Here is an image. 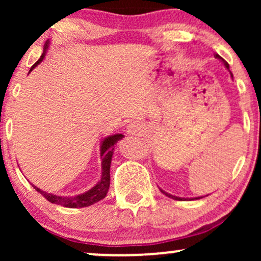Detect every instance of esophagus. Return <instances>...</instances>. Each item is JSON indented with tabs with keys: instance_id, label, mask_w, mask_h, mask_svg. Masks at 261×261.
<instances>
[{
	"instance_id": "34e87169",
	"label": "esophagus",
	"mask_w": 261,
	"mask_h": 261,
	"mask_svg": "<svg viewBox=\"0 0 261 261\" xmlns=\"http://www.w3.org/2000/svg\"><path fill=\"white\" fill-rule=\"evenodd\" d=\"M143 130V126L140 124V122H131V124L127 125V134L130 135H136V134H140L141 131Z\"/></svg>"
}]
</instances>
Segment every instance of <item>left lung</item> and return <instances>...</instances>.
<instances>
[{"instance_id":"obj_1","label":"left lung","mask_w":261,"mask_h":261,"mask_svg":"<svg viewBox=\"0 0 261 261\" xmlns=\"http://www.w3.org/2000/svg\"><path fill=\"white\" fill-rule=\"evenodd\" d=\"M215 58L220 59V60H221V61H222V62H223V64H224V66H226V67H227V68H228V70H229V65H228V62H227V61H226V60H223L222 58H221V56H220V55H218V54H215ZM160 190H161V193H163V194H164V195H166V196H168V197H172V199H174V200H179V201H180V200H184V199H182V197H176V196H173V195H170V194H168V193H166V191H163V190H162V189H160ZM196 199H200V197H196Z\"/></svg>"}]
</instances>
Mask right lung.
I'll return each instance as SVG.
<instances>
[{
    "label": "right lung",
    "mask_w": 261,
    "mask_h": 261,
    "mask_svg": "<svg viewBox=\"0 0 261 261\" xmlns=\"http://www.w3.org/2000/svg\"><path fill=\"white\" fill-rule=\"evenodd\" d=\"M47 46H49V41L45 43L44 46V53L43 55L40 56V59L35 62L34 65L32 66L31 71L35 66L40 64L43 61L45 53H46ZM124 137V135L116 134L113 135V136H108L103 140L100 146V155H101V178L100 180L98 181L97 185H94L91 190H88L85 194H81V195L77 196H58L53 195V194H47L46 191L40 190V189L34 187L35 190L38 193H40L47 201L51 203H56V205H61L64 207H70V208H77V207H87V206H91L93 203L100 201L104 197L107 196L108 190H109L110 185V163H112V157L114 153V145L118 142L119 140H121Z\"/></svg>",
    "instance_id": "obj_1"
}]
</instances>
